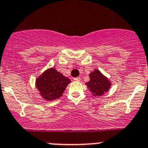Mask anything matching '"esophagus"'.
I'll list each match as a JSON object with an SVG mask.
<instances>
[{"mask_svg":"<svg viewBox=\"0 0 148 148\" xmlns=\"http://www.w3.org/2000/svg\"><path fill=\"white\" fill-rule=\"evenodd\" d=\"M74 81L75 82H80L81 78L79 77H76V78H74Z\"/></svg>","mask_w":148,"mask_h":148,"instance_id":"obj_1","label":"esophagus"}]
</instances>
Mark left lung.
Here are the masks:
<instances>
[{
  "label": "left lung",
  "instance_id": "obj_1",
  "mask_svg": "<svg viewBox=\"0 0 148 148\" xmlns=\"http://www.w3.org/2000/svg\"><path fill=\"white\" fill-rule=\"evenodd\" d=\"M90 80L87 83V85L92 92V95L100 96L103 95L104 92H108L110 87V82L99 70H95L90 73Z\"/></svg>",
  "mask_w": 148,
  "mask_h": 148
}]
</instances>
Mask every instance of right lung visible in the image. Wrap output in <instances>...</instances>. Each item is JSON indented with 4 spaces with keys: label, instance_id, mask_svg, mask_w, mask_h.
Masks as SVG:
<instances>
[{
    "label": "right lung",
    "instance_id": "add662e5",
    "mask_svg": "<svg viewBox=\"0 0 148 148\" xmlns=\"http://www.w3.org/2000/svg\"><path fill=\"white\" fill-rule=\"evenodd\" d=\"M70 82L69 78L52 68L36 79V87L44 99L53 101L61 97Z\"/></svg>",
    "mask_w": 148,
    "mask_h": 148
}]
</instances>
